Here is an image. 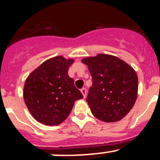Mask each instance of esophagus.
Returning <instances> with one entry per match:
<instances>
[{"mask_svg": "<svg viewBox=\"0 0 160 160\" xmlns=\"http://www.w3.org/2000/svg\"><path fill=\"white\" fill-rule=\"evenodd\" d=\"M81 92L82 93L83 97H84V98L86 97V93H87V90H86V88H82V89H81Z\"/></svg>", "mask_w": 160, "mask_h": 160, "instance_id": "esophagus-1", "label": "esophagus"}]
</instances>
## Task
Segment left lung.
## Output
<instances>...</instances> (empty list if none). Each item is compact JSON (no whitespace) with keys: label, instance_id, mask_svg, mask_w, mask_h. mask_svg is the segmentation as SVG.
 I'll use <instances>...</instances> for the list:
<instances>
[{"label":"left lung","instance_id":"obj_1","mask_svg":"<svg viewBox=\"0 0 160 160\" xmlns=\"http://www.w3.org/2000/svg\"><path fill=\"white\" fill-rule=\"evenodd\" d=\"M89 68L93 84L86 102L91 112L104 122H116L132 109L138 93L134 69L117 57L98 54L82 60Z\"/></svg>","mask_w":160,"mask_h":160}]
</instances>
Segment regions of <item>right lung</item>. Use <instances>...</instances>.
I'll use <instances>...</instances> for the list:
<instances>
[{
	"mask_svg": "<svg viewBox=\"0 0 160 160\" xmlns=\"http://www.w3.org/2000/svg\"><path fill=\"white\" fill-rule=\"evenodd\" d=\"M74 59L56 56L33 70L23 86V99L29 112L39 123L58 125L71 112L75 101L83 98L69 77Z\"/></svg>",
	"mask_w": 160,
	"mask_h": 160,
	"instance_id": "add662e5",
	"label": "right lung"
}]
</instances>
